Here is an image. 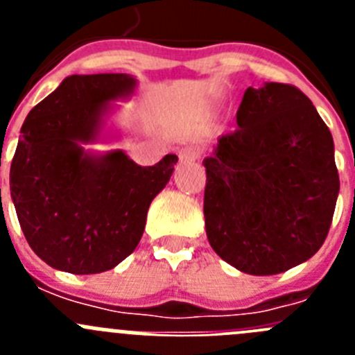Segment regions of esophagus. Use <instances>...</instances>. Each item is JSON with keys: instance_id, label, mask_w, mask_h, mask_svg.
<instances>
[{"instance_id": "obj_1", "label": "esophagus", "mask_w": 355, "mask_h": 355, "mask_svg": "<svg viewBox=\"0 0 355 355\" xmlns=\"http://www.w3.org/2000/svg\"><path fill=\"white\" fill-rule=\"evenodd\" d=\"M178 156H180V162H196V159H199L200 156V150L197 149V147H192V146H187L183 147V149L178 150Z\"/></svg>"}]
</instances>
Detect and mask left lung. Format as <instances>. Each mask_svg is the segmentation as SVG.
Instances as JSON below:
<instances>
[{"label": "left lung", "instance_id": "left-lung-1", "mask_svg": "<svg viewBox=\"0 0 355 355\" xmlns=\"http://www.w3.org/2000/svg\"><path fill=\"white\" fill-rule=\"evenodd\" d=\"M236 122L202 162L206 234L240 272L281 274L327 238L340 192L332 135L288 83L249 87Z\"/></svg>", "mask_w": 355, "mask_h": 355}]
</instances>
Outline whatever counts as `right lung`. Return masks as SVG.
Here are the masks:
<instances>
[{
	"label": "right lung",
	"mask_w": 355,
	"mask_h": 355,
	"mask_svg": "<svg viewBox=\"0 0 355 355\" xmlns=\"http://www.w3.org/2000/svg\"><path fill=\"white\" fill-rule=\"evenodd\" d=\"M130 74H74L31 108L10 165V193L33 252L56 270L99 274L142 238L147 209L175 155L140 167L122 150L90 155L108 101L133 92Z\"/></svg>",
	"instance_id": "add662e5"
}]
</instances>
